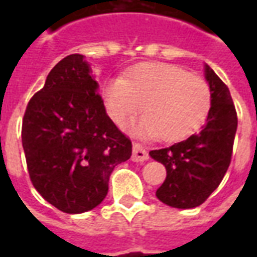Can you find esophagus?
I'll use <instances>...</instances> for the list:
<instances>
[{
	"label": "esophagus",
	"mask_w": 257,
	"mask_h": 257,
	"mask_svg": "<svg viewBox=\"0 0 257 257\" xmlns=\"http://www.w3.org/2000/svg\"><path fill=\"white\" fill-rule=\"evenodd\" d=\"M149 160V153L140 143H134V151H132V161L145 162Z\"/></svg>",
	"instance_id": "obj_1"
}]
</instances>
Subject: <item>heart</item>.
I'll return each instance as SVG.
<instances>
[{
    "label": "heart",
    "mask_w": 257,
    "mask_h": 257,
    "mask_svg": "<svg viewBox=\"0 0 257 257\" xmlns=\"http://www.w3.org/2000/svg\"><path fill=\"white\" fill-rule=\"evenodd\" d=\"M104 106L112 122L125 128L142 110L146 115L136 132L164 142H179L195 134L206 121L212 104L209 84L169 63H142L125 77L108 79Z\"/></svg>",
    "instance_id": "b5f03b06"
}]
</instances>
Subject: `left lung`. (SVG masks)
<instances>
[{"mask_svg":"<svg viewBox=\"0 0 257 257\" xmlns=\"http://www.w3.org/2000/svg\"><path fill=\"white\" fill-rule=\"evenodd\" d=\"M205 78L212 104L201 132L171 147L151 150L150 156L167 169V179L157 198L172 208L189 209L204 204L230 167L237 132V111L230 90L206 64Z\"/></svg>","mask_w":257,"mask_h":257,"instance_id":"left-lung-1","label":"left lung"}]
</instances>
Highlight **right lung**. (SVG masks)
Instances as JSON below:
<instances>
[{
	"mask_svg": "<svg viewBox=\"0 0 257 257\" xmlns=\"http://www.w3.org/2000/svg\"><path fill=\"white\" fill-rule=\"evenodd\" d=\"M82 55L62 59L26 107L22 143L30 180L64 213H82L106 198L108 179L132 156V142L106 114Z\"/></svg>",
	"mask_w": 257,
	"mask_h": 257,
	"instance_id": "1",
	"label": "right lung"
}]
</instances>
